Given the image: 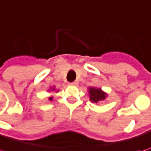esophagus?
Returning <instances> with one entry per match:
<instances>
[{
  "label": "esophagus",
  "instance_id": "obj_1",
  "mask_svg": "<svg viewBox=\"0 0 151 151\" xmlns=\"http://www.w3.org/2000/svg\"><path fill=\"white\" fill-rule=\"evenodd\" d=\"M78 85V82L77 81H74L73 83H70V86H77Z\"/></svg>",
  "mask_w": 151,
  "mask_h": 151
}]
</instances>
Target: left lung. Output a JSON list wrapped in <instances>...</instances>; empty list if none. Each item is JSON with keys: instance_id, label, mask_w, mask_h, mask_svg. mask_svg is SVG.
I'll return each mask as SVG.
<instances>
[{"instance_id": "left-lung-1", "label": "left lung", "mask_w": 151, "mask_h": 151, "mask_svg": "<svg viewBox=\"0 0 151 151\" xmlns=\"http://www.w3.org/2000/svg\"><path fill=\"white\" fill-rule=\"evenodd\" d=\"M89 98L90 101L92 103H99L104 101L107 98V93L104 92L101 88H95V87H89Z\"/></svg>"}]
</instances>
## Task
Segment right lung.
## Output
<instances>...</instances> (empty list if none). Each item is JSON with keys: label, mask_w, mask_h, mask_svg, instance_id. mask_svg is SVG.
<instances>
[{"label": "right lung", "mask_w": 151, "mask_h": 151, "mask_svg": "<svg viewBox=\"0 0 151 151\" xmlns=\"http://www.w3.org/2000/svg\"><path fill=\"white\" fill-rule=\"evenodd\" d=\"M48 91H54L55 92H58V91H59V90H56V89H55V86H52V87H50V88H49V90H48ZM52 99H53V97H50V98H49L48 99H49L50 101H52Z\"/></svg>", "instance_id": "add662e5"}]
</instances>
